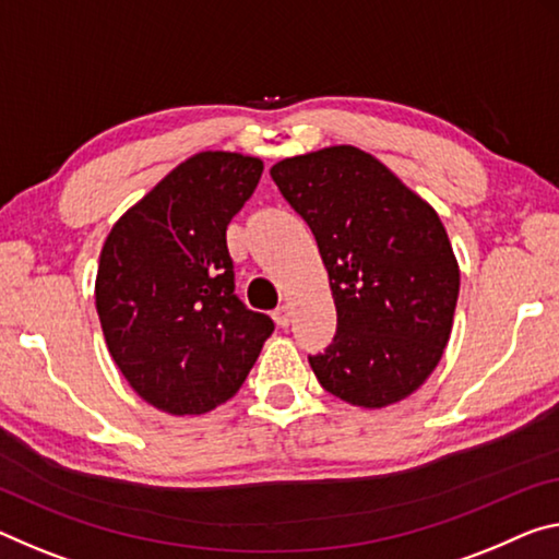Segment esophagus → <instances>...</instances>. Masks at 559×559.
Returning <instances> with one entry per match:
<instances>
[{
	"label": "esophagus",
	"instance_id": "esophagus-1",
	"mask_svg": "<svg viewBox=\"0 0 559 559\" xmlns=\"http://www.w3.org/2000/svg\"><path fill=\"white\" fill-rule=\"evenodd\" d=\"M273 321H276L278 328H288L290 325V308L288 306H278L273 311Z\"/></svg>",
	"mask_w": 559,
	"mask_h": 559
}]
</instances>
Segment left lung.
<instances>
[{
    "instance_id": "obj_1",
    "label": "left lung",
    "mask_w": 559,
    "mask_h": 559,
    "mask_svg": "<svg viewBox=\"0 0 559 559\" xmlns=\"http://www.w3.org/2000/svg\"><path fill=\"white\" fill-rule=\"evenodd\" d=\"M273 181L311 228L338 331L311 368L358 407L393 405L428 380L453 331L460 269L440 216L356 146L283 158Z\"/></svg>"
}]
</instances>
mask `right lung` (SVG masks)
<instances>
[{"label":"right lung","instance_id":"add662e5","mask_svg":"<svg viewBox=\"0 0 559 559\" xmlns=\"http://www.w3.org/2000/svg\"><path fill=\"white\" fill-rule=\"evenodd\" d=\"M261 174L255 156L193 154L106 236L96 313L114 362L158 411L201 415L226 403L273 333L271 318L234 294L226 246Z\"/></svg>","mask_w":559,"mask_h":559}]
</instances>
